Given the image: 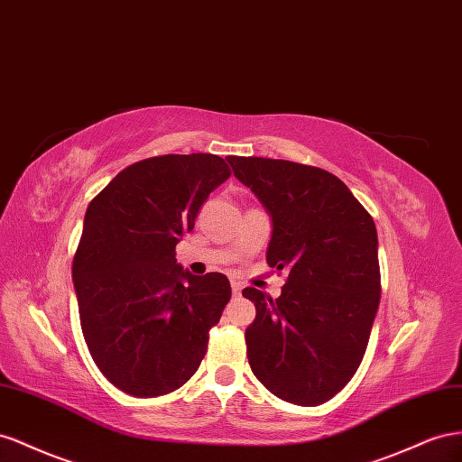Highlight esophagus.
<instances>
[{
    "instance_id": "esophagus-1",
    "label": "esophagus",
    "mask_w": 462,
    "mask_h": 462,
    "mask_svg": "<svg viewBox=\"0 0 462 462\" xmlns=\"http://www.w3.org/2000/svg\"><path fill=\"white\" fill-rule=\"evenodd\" d=\"M242 290H244V286L240 282H232V294L234 296H240Z\"/></svg>"
}]
</instances>
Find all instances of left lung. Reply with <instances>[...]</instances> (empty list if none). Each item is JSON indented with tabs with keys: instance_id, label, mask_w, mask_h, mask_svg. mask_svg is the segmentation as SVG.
Instances as JSON below:
<instances>
[{
	"instance_id": "obj_1",
	"label": "left lung",
	"mask_w": 462,
	"mask_h": 462,
	"mask_svg": "<svg viewBox=\"0 0 462 462\" xmlns=\"http://www.w3.org/2000/svg\"><path fill=\"white\" fill-rule=\"evenodd\" d=\"M228 162L273 218L269 267L288 271L274 300L244 288L257 311L245 328L249 365L279 399L323 404L346 387L370 340L381 298L374 218L323 168L261 156Z\"/></svg>"
}]
</instances>
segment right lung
Here are the masks:
<instances>
[{
	"label": "right lung",
	"instance_id": "right-lung-1",
	"mask_svg": "<svg viewBox=\"0 0 462 462\" xmlns=\"http://www.w3.org/2000/svg\"><path fill=\"white\" fill-rule=\"evenodd\" d=\"M230 176L210 152L152 156L88 203L71 267L79 319L98 370L127 394L172 393L205 358L230 282L222 273H183L176 244Z\"/></svg>",
	"mask_w": 462,
	"mask_h": 462
}]
</instances>
